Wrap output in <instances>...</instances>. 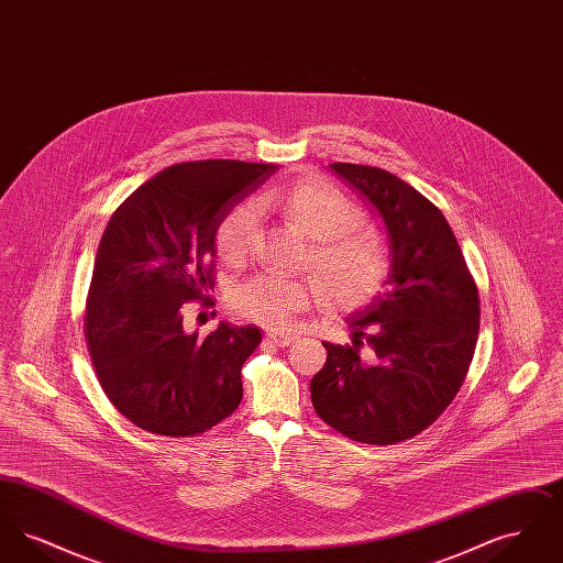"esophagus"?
Masks as SVG:
<instances>
[{"label":"esophagus","mask_w":563,"mask_h":563,"mask_svg":"<svg viewBox=\"0 0 563 563\" xmlns=\"http://www.w3.org/2000/svg\"><path fill=\"white\" fill-rule=\"evenodd\" d=\"M266 340L272 342V344H276V346H289V344H294L295 335L291 333H283V331H274V329H269L268 333H266Z\"/></svg>","instance_id":"34e87169"}]
</instances>
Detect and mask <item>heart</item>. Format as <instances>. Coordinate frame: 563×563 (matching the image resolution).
<instances>
[{"instance_id": "heart-1", "label": "heart", "mask_w": 563, "mask_h": 563, "mask_svg": "<svg viewBox=\"0 0 563 563\" xmlns=\"http://www.w3.org/2000/svg\"><path fill=\"white\" fill-rule=\"evenodd\" d=\"M266 200L278 205L306 236L317 241L312 262L333 299L363 303L382 291L388 276L386 246L374 232L354 228L361 214L340 189L306 179ZM257 214V202L246 200L221 219L214 244L223 262L239 264L246 257ZM321 295V280L314 276L264 269L232 285L228 301L249 321L283 327Z\"/></svg>"}]
</instances>
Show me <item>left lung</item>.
<instances>
[{
	"mask_svg": "<svg viewBox=\"0 0 563 563\" xmlns=\"http://www.w3.org/2000/svg\"><path fill=\"white\" fill-rule=\"evenodd\" d=\"M329 168L382 219L386 289L349 317L352 346L324 342L310 382L317 413L354 441L390 445L430 427L468 372L479 295L443 213L397 175L363 164Z\"/></svg>",
	"mask_w": 563,
	"mask_h": 563,
	"instance_id": "8db88e82",
	"label": "left lung"
}]
</instances>
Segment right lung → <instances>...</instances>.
<instances>
[{"instance_id": "1", "label": "right lung", "mask_w": 563, "mask_h": 563, "mask_svg": "<svg viewBox=\"0 0 563 563\" xmlns=\"http://www.w3.org/2000/svg\"><path fill=\"white\" fill-rule=\"evenodd\" d=\"M278 170L241 161L181 162L133 191L101 236L84 333L101 388L134 427L191 437L242 399L253 324L184 329L189 301L213 287L217 228Z\"/></svg>"}]
</instances>
